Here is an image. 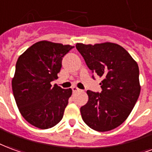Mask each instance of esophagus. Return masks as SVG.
Returning <instances> with one entry per match:
<instances>
[{"label":"esophagus","instance_id":"esophagus-1","mask_svg":"<svg viewBox=\"0 0 152 152\" xmlns=\"http://www.w3.org/2000/svg\"><path fill=\"white\" fill-rule=\"evenodd\" d=\"M72 91H73V92H77V91H79V89L77 87H72Z\"/></svg>","mask_w":152,"mask_h":152}]
</instances>
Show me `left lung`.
Listing matches in <instances>:
<instances>
[{
  "instance_id": "1",
  "label": "left lung",
  "mask_w": 152,
  "mask_h": 152,
  "mask_svg": "<svg viewBox=\"0 0 152 152\" xmlns=\"http://www.w3.org/2000/svg\"><path fill=\"white\" fill-rule=\"evenodd\" d=\"M76 48L87 67L103 78L101 92L87 91L89 99L80 108L82 118L96 131L115 129L129 117L140 94L138 64L124 48L113 43L77 44Z\"/></svg>"
}]
</instances>
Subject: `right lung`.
<instances>
[{"label":"right lung","mask_w":152,"mask_h":152,"mask_svg":"<svg viewBox=\"0 0 152 152\" xmlns=\"http://www.w3.org/2000/svg\"><path fill=\"white\" fill-rule=\"evenodd\" d=\"M73 48L43 40L18 57L12 89L20 113L32 126L48 129L62 119L72 90L52 87L51 82L58 77L63 57Z\"/></svg>","instance_id":"add662e5"}]
</instances>
